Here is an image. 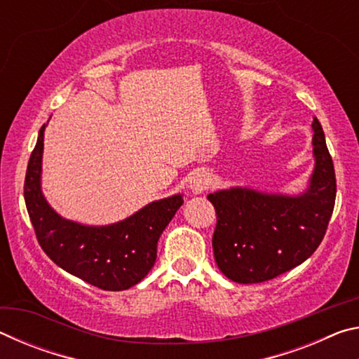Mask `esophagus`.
I'll return each mask as SVG.
<instances>
[{"label":"esophagus","mask_w":359,"mask_h":359,"mask_svg":"<svg viewBox=\"0 0 359 359\" xmlns=\"http://www.w3.org/2000/svg\"><path fill=\"white\" fill-rule=\"evenodd\" d=\"M209 187V174L205 171H194L188 177V188L193 193H203Z\"/></svg>","instance_id":"esophagus-1"}]
</instances>
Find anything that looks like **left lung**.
<instances>
[{
	"label": "left lung",
	"mask_w": 359,
	"mask_h": 359,
	"mask_svg": "<svg viewBox=\"0 0 359 359\" xmlns=\"http://www.w3.org/2000/svg\"><path fill=\"white\" fill-rule=\"evenodd\" d=\"M312 130L315 166L302 193L231 187L208 194L217 212L214 257L233 282L271 280L304 263L323 241L336 201V174L317 117Z\"/></svg>",
	"instance_id": "8db88e82"
}]
</instances>
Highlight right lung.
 Listing matches in <instances>:
<instances>
[{"instance_id": "obj_1", "label": "right lung", "mask_w": 359, "mask_h": 359, "mask_svg": "<svg viewBox=\"0 0 359 359\" xmlns=\"http://www.w3.org/2000/svg\"><path fill=\"white\" fill-rule=\"evenodd\" d=\"M44 130L29 156L25 204L36 238L53 263L101 290H128L149 274L156 259L158 239L184 204L182 194L158 199L136 214L104 226L68 220L50 208L41 190Z\"/></svg>"}]
</instances>
